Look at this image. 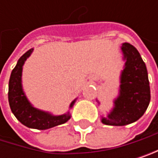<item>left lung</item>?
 I'll return each mask as SVG.
<instances>
[{"label": "left lung", "instance_id": "left-lung-1", "mask_svg": "<svg viewBox=\"0 0 158 158\" xmlns=\"http://www.w3.org/2000/svg\"><path fill=\"white\" fill-rule=\"evenodd\" d=\"M124 69L120 75L119 95L114 108L101 122L112 126H124L140 118L151 100L150 83L146 65L135 46L124 42L121 46Z\"/></svg>", "mask_w": 158, "mask_h": 158}]
</instances>
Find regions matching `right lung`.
<instances>
[{
	"mask_svg": "<svg viewBox=\"0 0 158 158\" xmlns=\"http://www.w3.org/2000/svg\"><path fill=\"white\" fill-rule=\"evenodd\" d=\"M32 52L33 48L24 53L11 72L8 84V101L12 113L22 124L28 128L46 130L67 122L71 117L69 112L60 116H54L50 113L33 107L28 101L22 86V72L24 61ZM75 101L76 99L71 102L70 108L73 107Z\"/></svg>",
	"mask_w": 158,
	"mask_h": 158,
	"instance_id": "right-lung-1",
	"label": "right lung"
}]
</instances>
